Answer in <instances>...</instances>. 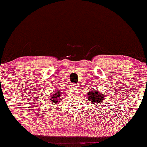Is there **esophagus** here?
<instances>
[{"mask_svg":"<svg viewBox=\"0 0 147 147\" xmlns=\"http://www.w3.org/2000/svg\"><path fill=\"white\" fill-rule=\"evenodd\" d=\"M72 88H78V86H77V84H74V85H72Z\"/></svg>","mask_w":147,"mask_h":147,"instance_id":"1","label":"esophagus"}]
</instances>
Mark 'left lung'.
Instances as JSON below:
<instances>
[{
	"mask_svg": "<svg viewBox=\"0 0 147 147\" xmlns=\"http://www.w3.org/2000/svg\"><path fill=\"white\" fill-rule=\"evenodd\" d=\"M87 98L91 103H94V105L99 104L104 100V94H101L98 91L91 90V91H87Z\"/></svg>",
	"mask_w": 147,
	"mask_h": 147,
	"instance_id": "left-lung-1",
	"label": "left lung"
}]
</instances>
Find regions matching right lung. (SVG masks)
<instances>
[{
	"label": "right lung",
	"instance_id": "1",
	"mask_svg": "<svg viewBox=\"0 0 147 147\" xmlns=\"http://www.w3.org/2000/svg\"><path fill=\"white\" fill-rule=\"evenodd\" d=\"M62 94L63 92L61 91H58V92H54L53 94H52V95L49 97V101H51V103H53V104H58L59 103V101H61L62 100ZM62 98H61L60 97Z\"/></svg>",
	"mask_w": 147,
	"mask_h": 147
}]
</instances>
